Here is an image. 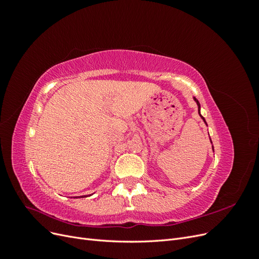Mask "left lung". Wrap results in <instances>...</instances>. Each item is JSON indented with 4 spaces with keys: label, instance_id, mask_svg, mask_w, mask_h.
<instances>
[{
    "label": "left lung",
    "instance_id": "obj_1",
    "mask_svg": "<svg viewBox=\"0 0 259 259\" xmlns=\"http://www.w3.org/2000/svg\"><path fill=\"white\" fill-rule=\"evenodd\" d=\"M194 100H195V101H197V104H198V106H199V114H200V103H199V100H198L197 98H195V97H194ZM200 115H201V114H200ZM201 117H202V119H203V120H204V117H203L202 115H201ZM204 122H205V120H204Z\"/></svg>",
    "mask_w": 259,
    "mask_h": 259
}]
</instances>
